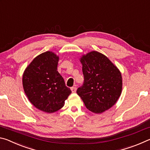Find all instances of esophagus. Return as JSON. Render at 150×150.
Returning a JSON list of instances; mask_svg holds the SVG:
<instances>
[{"label": "esophagus", "instance_id": "obj_1", "mask_svg": "<svg viewBox=\"0 0 150 150\" xmlns=\"http://www.w3.org/2000/svg\"><path fill=\"white\" fill-rule=\"evenodd\" d=\"M71 90L72 93H75L76 91H77V88H76L75 87H73L71 88Z\"/></svg>", "mask_w": 150, "mask_h": 150}]
</instances>
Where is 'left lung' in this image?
I'll use <instances>...</instances> for the list:
<instances>
[{
	"label": "left lung",
	"instance_id": "left-lung-1",
	"mask_svg": "<svg viewBox=\"0 0 150 150\" xmlns=\"http://www.w3.org/2000/svg\"><path fill=\"white\" fill-rule=\"evenodd\" d=\"M84 83L77 90L87 109L99 114L111 108L122 88L121 73L108 58L93 51L81 58Z\"/></svg>",
	"mask_w": 150,
	"mask_h": 150
}]
</instances>
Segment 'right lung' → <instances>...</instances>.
Instances as JSON below:
<instances>
[{
    "instance_id": "1",
    "label": "right lung",
    "mask_w": 150,
    "mask_h": 150,
    "mask_svg": "<svg viewBox=\"0 0 150 150\" xmlns=\"http://www.w3.org/2000/svg\"><path fill=\"white\" fill-rule=\"evenodd\" d=\"M59 57L45 52L35 57L25 69L22 84L25 94L35 108L45 112L59 110L71 93L57 71Z\"/></svg>"
}]
</instances>
